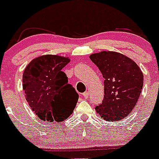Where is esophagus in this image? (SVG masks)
I'll return each mask as SVG.
<instances>
[{
	"mask_svg": "<svg viewBox=\"0 0 159 159\" xmlns=\"http://www.w3.org/2000/svg\"><path fill=\"white\" fill-rule=\"evenodd\" d=\"M83 97H84L85 98H88V97H89V92H85L84 93H83Z\"/></svg>",
	"mask_w": 159,
	"mask_h": 159,
	"instance_id": "obj_1",
	"label": "esophagus"
}]
</instances>
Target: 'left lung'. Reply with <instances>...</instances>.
Instances as JSON below:
<instances>
[{
    "instance_id": "1",
    "label": "left lung",
    "mask_w": 159,
    "mask_h": 159,
    "mask_svg": "<svg viewBox=\"0 0 159 159\" xmlns=\"http://www.w3.org/2000/svg\"><path fill=\"white\" fill-rule=\"evenodd\" d=\"M90 59L105 78L104 99L96 111L105 120H123L138 102L143 88V72L135 62L116 52L93 53Z\"/></svg>"
}]
</instances>
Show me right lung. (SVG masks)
Returning a JSON list of instances; mask_svg holds the SVG:
<instances>
[{"label":"right lung","mask_w":159,"mask_h":159,"mask_svg":"<svg viewBox=\"0 0 159 159\" xmlns=\"http://www.w3.org/2000/svg\"><path fill=\"white\" fill-rule=\"evenodd\" d=\"M69 62L68 57L43 55L32 60L24 71L26 101L42 120L62 122L74 111L79 96L62 71Z\"/></svg>","instance_id":"1"}]
</instances>
